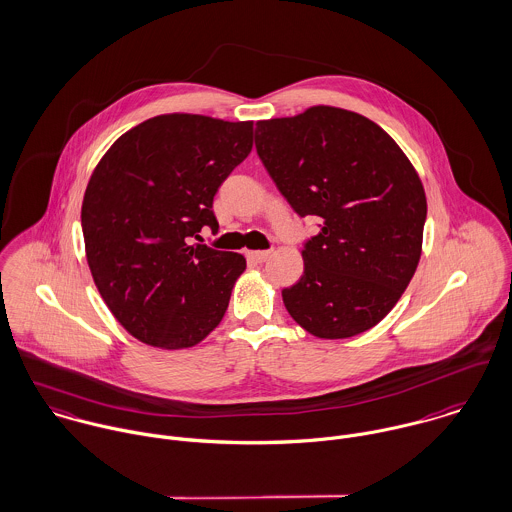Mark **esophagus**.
Wrapping results in <instances>:
<instances>
[{"label": "esophagus", "instance_id": "34e87169", "mask_svg": "<svg viewBox=\"0 0 512 512\" xmlns=\"http://www.w3.org/2000/svg\"><path fill=\"white\" fill-rule=\"evenodd\" d=\"M271 255H273V251H247V257L257 263H265Z\"/></svg>", "mask_w": 512, "mask_h": 512}]
</instances>
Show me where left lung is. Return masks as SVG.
Here are the masks:
<instances>
[{
  "instance_id": "1",
  "label": "left lung",
  "mask_w": 512,
  "mask_h": 512,
  "mask_svg": "<svg viewBox=\"0 0 512 512\" xmlns=\"http://www.w3.org/2000/svg\"><path fill=\"white\" fill-rule=\"evenodd\" d=\"M255 148L293 209L322 219L303 277L283 291L289 314L322 340L370 330L421 257L427 200L408 156L370 118L326 104L259 120Z\"/></svg>"
}]
</instances>
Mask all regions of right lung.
<instances>
[{
	"mask_svg": "<svg viewBox=\"0 0 512 512\" xmlns=\"http://www.w3.org/2000/svg\"><path fill=\"white\" fill-rule=\"evenodd\" d=\"M253 148V122L172 112L124 132L95 166L81 223L93 281L136 340L184 350L221 322L245 257L190 245L221 182Z\"/></svg>",
	"mask_w": 512,
	"mask_h": 512,
	"instance_id": "right-lung-1",
	"label": "right lung"
}]
</instances>
